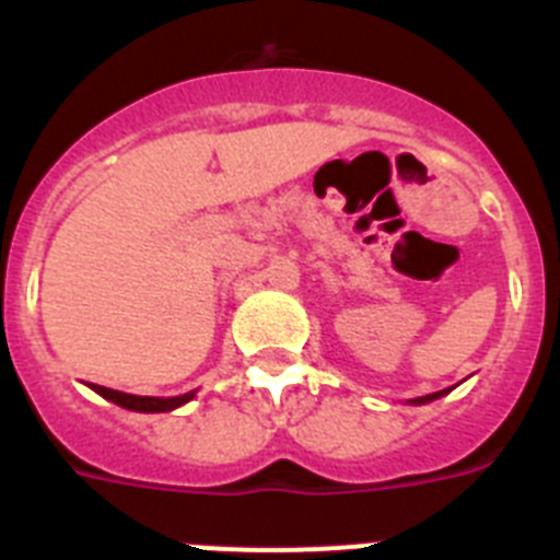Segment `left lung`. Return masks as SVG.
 I'll return each instance as SVG.
<instances>
[{"label":"left lung","mask_w":560,"mask_h":560,"mask_svg":"<svg viewBox=\"0 0 560 560\" xmlns=\"http://www.w3.org/2000/svg\"><path fill=\"white\" fill-rule=\"evenodd\" d=\"M440 395H446V389H440V393H432V395H423V398H415V404H427V400L440 398Z\"/></svg>","instance_id":"obj_1"}]
</instances>
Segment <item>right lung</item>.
I'll return each mask as SVG.
<instances>
[{
  "label": "right lung",
  "instance_id": "obj_1",
  "mask_svg": "<svg viewBox=\"0 0 560 560\" xmlns=\"http://www.w3.org/2000/svg\"><path fill=\"white\" fill-rule=\"evenodd\" d=\"M97 395H103L106 400L117 404L122 409H133V412H171V409L182 407L187 400L192 398V393L176 395V398H148V395H128V393H117V389L101 387V384H92Z\"/></svg>",
  "mask_w": 560,
  "mask_h": 560
}]
</instances>
